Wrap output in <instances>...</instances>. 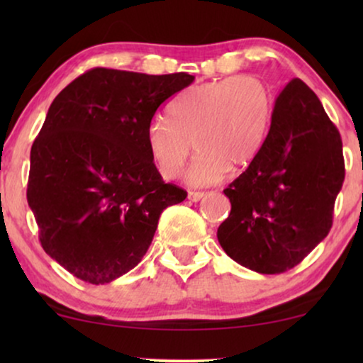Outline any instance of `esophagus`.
Wrapping results in <instances>:
<instances>
[{
  "label": "esophagus",
  "mask_w": 363,
  "mask_h": 363,
  "mask_svg": "<svg viewBox=\"0 0 363 363\" xmlns=\"http://www.w3.org/2000/svg\"><path fill=\"white\" fill-rule=\"evenodd\" d=\"M203 196H205V193H201V191H190V193H188V200H191V201H200Z\"/></svg>",
  "instance_id": "esophagus-1"
}]
</instances>
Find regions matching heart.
I'll return each mask as SVG.
<instances>
[{"instance_id": "b5f03b06", "label": "heart", "mask_w": 363, "mask_h": 363, "mask_svg": "<svg viewBox=\"0 0 363 363\" xmlns=\"http://www.w3.org/2000/svg\"><path fill=\"white\" fill-rule=\"evenodd\" d=\"M271 117V91L257 77L195 84L172 102L170 121L153 117L147 123L145 147L158 175L175 180L191 143L198 153L188 168L186 182L206 186L220 182L228 167H245L256 157Z\"/></svg>"}]
</instances>
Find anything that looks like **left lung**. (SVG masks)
Masks as SVG:
<instances>
[{"mask_svg":"<svg viewBox=\"0 0 363 363\" xmlns=\"http://www.w3.org/2000/svg\"><path fill=\"white\" fill-rule=\"evenodd\" d=\"M344 177L339 130L319 97L292 79L276 99L256 157L225 190L231 213L218 241L259 274L291 269L329 235Z\"/></svg>","mask_w":363,"mask_h":363,"instance_id":"left-lung-1","label":"left lung"}]
</instances>
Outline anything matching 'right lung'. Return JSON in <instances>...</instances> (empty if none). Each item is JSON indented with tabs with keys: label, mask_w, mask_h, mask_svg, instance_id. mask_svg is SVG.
I'll use <instances>...</instances> for the list:
<instances>
[{
	"label": "right lung",
	"mask_w": 363,
	"mask_h": 363,
	"mask_svg": "<svg viewBox=\"0 0 363 363\" xmlns=\"http://www.w3.org/2000/svg\"><path fill=\"white\" fill-rule=\"evenodd\" d=\"M193 81L96 67L52 101L31 147L28 203L44 251L77 279L106 284L133 269L162 211L186 198L158 175L145 128Z\"/></svg>",
	"instance_id": "obj_1"
}]
</instances>
